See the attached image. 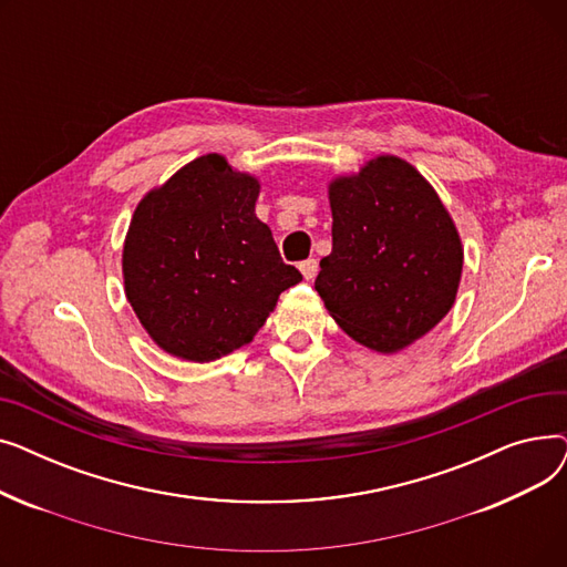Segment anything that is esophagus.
<instances>
[{"instance_id": "34e87169", "label": "esophagus", "mask_w": 567, "mask_h": 567, "mask_svg": "<svg viewBox=\"0 0 567 567\" xmlns=\"http://www.w3.org/2000/svg\"><path fill=\"white\" fill-rule=\"evenodd\" d=\"M299 268H301V274H303L306 280H315L317 271H319V264H317V259H306V261L299 264Z\"/></svg>"}]
</instances>
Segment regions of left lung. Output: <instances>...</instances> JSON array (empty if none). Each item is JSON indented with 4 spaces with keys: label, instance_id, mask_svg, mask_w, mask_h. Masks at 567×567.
I'll return each mask as SVG.
<instances>
[{
    "label": "left lung",
    "instance_id": "8db88e82",
    "mask_svg": "<svg viewBox=\"0 0 567 567\" xmlns=\"http://www.w3.org/2000/svg\"><path fill=\"white\" fill-rule=\"evenodd\" d=\"M333 250L315 280L340 329L393 353L430 333L455 303L464 250L425 176L379 156L329 186Z\"/></svg>",
    "mask_w": 567,
    "mask_h": 567
}]
</instances>
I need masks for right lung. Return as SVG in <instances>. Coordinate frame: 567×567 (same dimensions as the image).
<instances>
[{
	"instance_id": "right-lung-1",
	"label": "right lung",
	"mask_w": 567,
	"mask_h": 567,
	"mask_svg": "<svg viewBox=\"0 0 567 567\" xmlns=\"http://www.w3.org/2000/svg\"><path fill=\"white\" fill-rule=\"evenodd\" d=\"M259 182L218 154L178 169L137 204L124 244L126 299L152 340L208 363L248 344L303 276L255 216Z\"/></svg>"
}]
</instances>
